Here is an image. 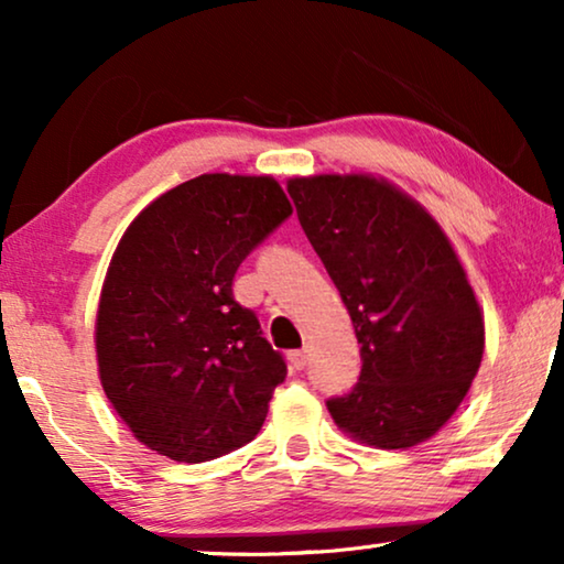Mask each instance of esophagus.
I'll return each mask as SVG.
<instances>
[{
	"instance_id": "esophagus-1",
	"label": "esophagus",
	"mask_w": 564,
	"mask_h": 564,
	"mask_svg": "<svg viewBox=\"0 0 564 564\" xmlns=\"http://www.w3.org/2000/svg\"><path fill=\"white\" fill-rule=\"evenodd\" d=\"M288 359H290V365H292V369H305L307 367V351L305 349H297V351H290L288 354Z\"/></svg>"
}]
</instances>
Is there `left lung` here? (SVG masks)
Masks as SVG:
<instances>
[{"instance_id": "left-lung-1", "label": "left lung", "mask_w": 564, "mask_h": 564, "mask_svg": "<svg viewBox=\"0 0 564 564\" xmlns=\"http://www.w3.org/2000/svg\"><path fill=\"white\" fill-rule=\"evenodd\" d=\"M288 192L361 344L359 382L328 398V413L380 449L434 436L465 400L485 346L452 243L421 205L372 176L292 180Z\"/></svg>"}]
</instances>
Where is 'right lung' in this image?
<instances>
[{"instance_id": "obj_1", "label": "right lung", "mask_w": 564, "mask_h": 564, "mask_svg": "<svg viewBox=\"0 0 564 564\" xmlns=\"http://www.w3.org/2000/svg\"><path fill=\"white\" fill-rule=\"evenodd\" d=\"M290 215L272 176L203 174L130 223L99 297L97 361L149 449L197 465L259 434L288 365L234 297V276Z\"/></svg>"}]
</instances>
